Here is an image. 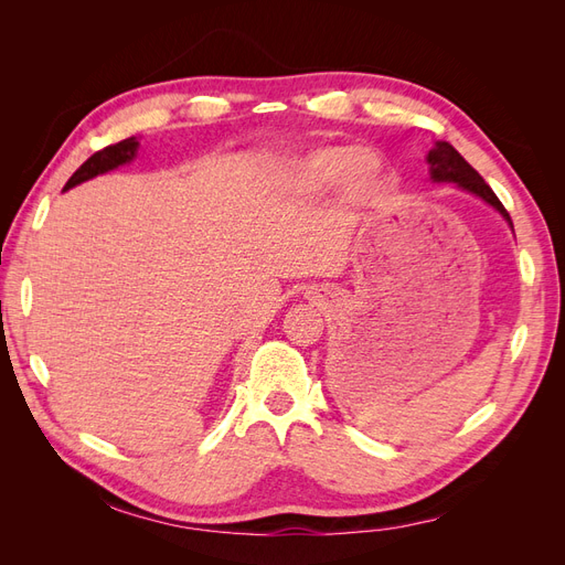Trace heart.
Instances as JSON below:
<instances>
[{
    "mask_svg": "<svg viewBox=\"0 0 565 565\" xmlns=\"http://www.w3.org/2000/svg\"><path fill=\"white\" fill-rule=\"evenodd\" d=\"M384 181V160L372 150H353L349 146H316L285 158L273 183L287 198H313L337 183L344 202L361 204L380 191Z\"/></svg>",
    "mask_w": 565,
    "mask_h": 565,
    "instance_id": "b5f03b06",
    "label": "heart"
}]
</instances>
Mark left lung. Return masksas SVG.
Returning a JSON list of instances; mask_svg holds the SVG:
<instances>
[{
  "label": "left lung",
  "instance_id": "8db88e82",
  "mask_svg": "<svg viewBox=\"0 0 565 565\" xmlns=\"http://www.w3.org/2000/svg\"><path fill=\"white\" fill-rule=\"evenodd\" d=\"M426 162H429V177L434 183H455L457 188H461V191L481 198L494 212H500L502 218L509 224V228L514 231L509 212L504 210V204L498 200V195L492 193V188L448 141H436L434 148L429 150V156H426Z\"/></svg>",
  "mask_w": 565,
  "mask_h": 565
}]
</instances>
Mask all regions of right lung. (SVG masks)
<instances>
[{"instance_id": "add662e5", "label": "right lung", "mask_w": 565, "mask_h": 565, "mask_svg": "<svg viewBox=\"0 0 565 565\" xmlns=\"http://www.w3.org/2000/svg\"><path fill=\"white\" fill-rule=\"evenodd\" d=\"M139 146H141L139 136H129V139H125V141L94 152V156L84 162L71 179H67L63 191H71V188L89 181L98 174H106V172H113V169H117V167L129 164L136 158V152H139Z\"/></svg>"}]
</instances>
